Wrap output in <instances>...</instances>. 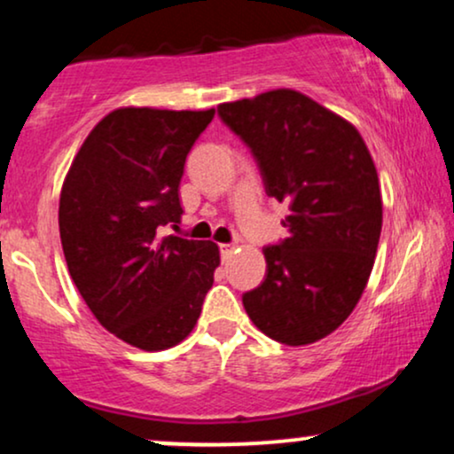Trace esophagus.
I'll use <instances>...</instances> for the list:
<instances>
[{
	"label": "esophagus",
	"instance_id": "1",
	"mask_svg": "<svg viewBox=\"0 0 454 454\" xmlns=\"http://www.w3.org/2000/svg\"><path fill=\"white\" fill-rule=\"evenodd\" d=\"M220 252H222V258L223 260H231L232 258V252H234V245L220 243Z\"/></svg>",
	"mask_w": 454,
	"mask_h": 454
}]
</instances>
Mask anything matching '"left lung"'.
<instances>
[{
  "label": "left lung",
  "instance_id": "8db88e82",
  "mask_svg": "<svg viewBox=\"0 0 454 454\" xmlns=\"http://www.w3.org/2000/svg\"><path fill=\"white\" fill-rule=\"evenodd\" d=\"M217 113L256 155L267 194L288 202V239L264 247L267 278L243 294L270 340H325L363 296L382 231L372 153L348 119L294 90L223 102Z\"/></svg>",
  "mask_w": 454,
  "mask_h": 454
}]
</instances>
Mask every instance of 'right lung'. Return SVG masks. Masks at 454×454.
<instances>
[{
    "label": "right lung",
    "mask_w": 454,
    "mask_h": 454,
    "mask_svg": "<svg viewBox=\"0 0 454 454\" xmlns=\"http://www.w3.org/2000/svg\"><path fill=\"white\" fill-rule=\"evenodd\" d=\"M213 114L117 108L91 129L61 185L67 270L96 320L140 350L190 335L220 267L217 243L158 232L184 215L185 158Z\"/></svg>",
    "instance_id": "obj_1"
}]
</instances>
